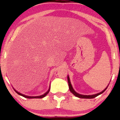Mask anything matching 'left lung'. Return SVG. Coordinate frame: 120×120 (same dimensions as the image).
Instances as JSON below:
<instances>
[{"label": "left lung", "instance_id": "1", "mask_svg": "<svg viewBox=\"0 0 120 120\" xmlns=\"http://www.w3.org/2000/svg\"><path fill=\"white\" fill-rule=\"evenodd\" d=\"M68 85H69V90H70V91L71 92L73 93L74 95H75V96L77 97H79V98H87V99H91V98H94L95 97H97L98 96H99L101 93H103L106 90V88H108V87H106L105 89L103 90L102 92H100L99 93H97V94H93V95H88V96H87V95H82V94H79V93H76V92H75L74 89L73 88V87H72L71 85V83H70V80H69V76H68Z\"/></svg>", "mask_w": 120, "mask_h": 120}]
</instances>
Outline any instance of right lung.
I'll return each mask as SVG.
<instances>
[{"label":"right lung","mask_w":120,"mask_h":120,"mask_svg":"<svg viewBox=\"0 0 120 120\" xmlns=\"http://www.w3.org/2000/svg\"><path fill=\"white\" fill-rule=\"evenodd\" d=\"M14 90H15V91L18 94H19V95H20V96H22L23 97H25V98H44V97H45L47 94H48L49 92V91H50V88H49V89L48 91H47V92H46L45 94H44L43 95H41V96H37V97H30V96H25V95H24V94H21V93H19V92H17V91H16V90H15V89H14Z\"/></svg>","instance_id":"add662e5"}]
</instances>
